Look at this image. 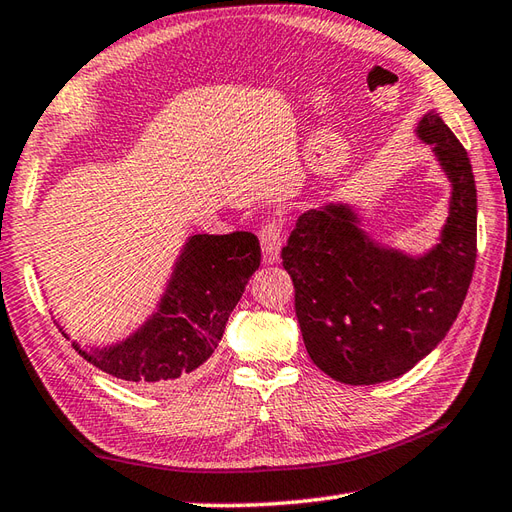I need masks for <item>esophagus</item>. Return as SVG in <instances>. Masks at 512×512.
Here are the masks:
<instances>
[{"label": "esophagus", "instance_id": "1", "mask_svg": "<svg viewBox=\"0 0 512 512\" xmlns=\"http://www.w3.org/2000/svg\"><path fill=\"white\" fill-rule=\"evenodd\" d=\"M259 240H261V257H264V264H268V266L277 264L279 253H281V244H283L281 231L275 227V224H266V227L259 233Z\"/></svg>", "mask_w": 512, "mask_h": 512}]
</instances>
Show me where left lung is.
Returning a JSON list of instances; mask_svg holds the SVG:
<instances>
[{
	"label": "left lung",
	"instance_id": "8db88e82",
	"mask_svg": "<svg viewBox=\"0 0 512 512\" xmlns=\"http://www.w3.org/2000/svg\"><path fill=\"white\" fill-rule=\"evenodd\" d=\"M414 133L432 146L451 185L432 248L406 253L379 242L358 207L329 200L303 213L281 251L305 349L340 384L371 386L408 373L447 336L469 290L478 235L469 154L436 111Z\"/></svg>",
	"mask_w": 512,
	"mask_h": 512
}]
</instances>
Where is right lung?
<instances>
[{"mask_svg":"<svg viewBox=\"0 0 512 512\" xmlns=\"http://www.w3.org/2000/svg\"><path fill=\"white\" fill-rule=\"evenodd\" d=\"M259 259V240L248 231L189 235L157 310L144 323L117 342H74V349L95 368L139 388L170 390L187 384L218 349ZM58 329L69 338L63 325Z\"/></svg>","mask_w":512,"mask_h":512,"instance_id":"1","label":"right lung"}]
</instances>
